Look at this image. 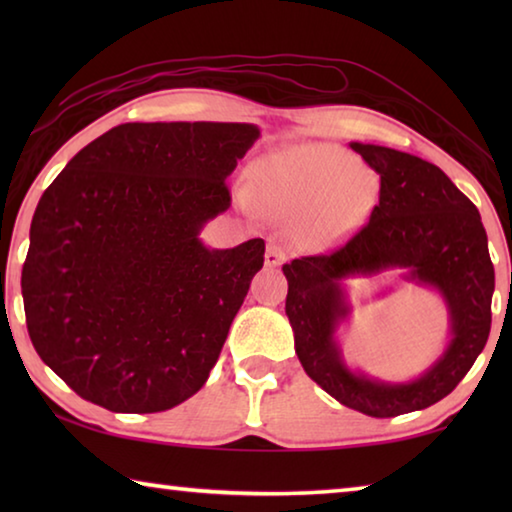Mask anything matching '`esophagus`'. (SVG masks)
Wrapping results in <instances>:
<instances>
[{
    "instance_id": "34e87169",
    "label": "esophagus",
    "mask_w": 512,
    "mask_h": 512,
    "mask_svg": "<svg viewBox=\"0 0 512 512\" xmlns=\"http://www.w3.org/2000/svg\"><path fill=\"white\" fill-rule=\"evenodd\" d=\"M284 248L280 244H268L266 246V255H264V264L266 268H277L284 262Z\"/></svg>"
}]
</instances>
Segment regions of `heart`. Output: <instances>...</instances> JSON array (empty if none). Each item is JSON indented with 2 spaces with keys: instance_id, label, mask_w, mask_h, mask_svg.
Instances as JSON below:
<instances>
[{
  "instance_id": "1",
  "label": "heart",
  "mask_w": 512,
  "mask_h": 512,
  "mask_svg": "<svg viewBox=\"0 0 512 512\" xmlns=\"http://www.w3.org/2000/svg\"><path fill=\"white\" fill-rule=\"evenodd\" d=\"M375 183L339 146L311 144L275 153L253 169V198L275 216H296L293 235L305 246H329L366 219Z\"/></svg>"
}]
</instances>
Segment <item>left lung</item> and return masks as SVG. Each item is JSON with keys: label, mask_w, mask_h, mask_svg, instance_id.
Listing matches in <instances>:
<instances>
[{"label": "left lung", "mask_w": 512, "mask_h": 512, "mask_svg": "<svg viewBox=\"0 0 512 512\" xmlns=\"http://www.w3.org/2000/svg\"><path fill=\"white\" fill-rule=\"evenodd\" d=\"M350 146L379 173V203L348 244L282 266L287 316L302 368L325 393L372 418H395L440 402L472 368L490 334L495 266L479 210L443 169L386 146ZM388 267H404L405 279L436 288L453 323L444 357L406 385L352 373L335 343L349 315L342 280Z\"/></svg>", "instance_id": "obj_1"}]
</instances>
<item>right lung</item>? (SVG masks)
I'll return each instance as SVG.
<instances>
[{
	"mask_svg": "<svg viewBox=\"0 0 512 512\" xmlns=\"http://www.w3.org/2000/svg\"><path fill=\"white\" fill-rule=\"evenodd\" d=\"M257 137L223 121L121 124L45 189L24 314L40 359L83 400L158 413L201 391L264 266V239L214 250L198 235L230 207L225 178Z\"/></svg>",
	"mask_w": 512,
	"mask_h": 512,
	"instance_id": "obj_1",
	"label": "right lung"
}]
</instances>
